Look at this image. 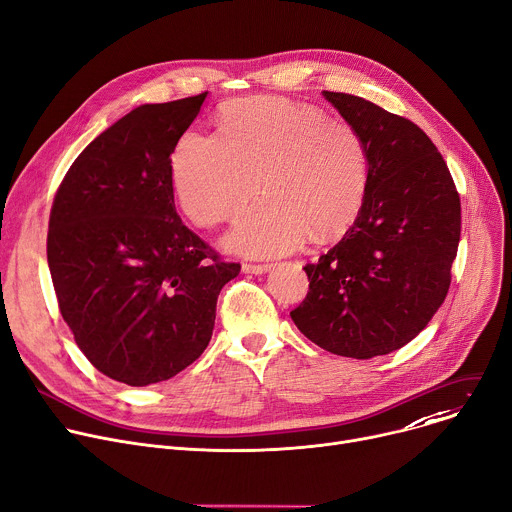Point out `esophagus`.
<instances>
[{
	"label": "esophagus",
	"instance_id": "1",
	"mask_svg": "<svg viewBox=\"0 0 512 512\" xmlns=\"http://www.w3.org/2000/svg\"><path fill=\"white\" fill-rule=\"evenodd\" d=\"M269 269H271V265H267V263H243L245 274L259 276V274H265V271H269Z\"/></svg>",
	"mask_w": 512,
	"mask_h": 512
}]
</instances>
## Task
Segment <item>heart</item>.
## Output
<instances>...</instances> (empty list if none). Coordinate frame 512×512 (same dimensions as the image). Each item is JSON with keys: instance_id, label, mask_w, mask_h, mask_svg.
<instances>
[{"instance_id": "b5f03b06", "label": "heart", "mask_w": 512, "mask_h": 512, "mask_svg": "<svg viewBox=\"0 0 512 512\" xmlns=\"http://www.w3.org/2000/svg\"><path fill=\"white\" fill-rule=\"evenodd\" d=\"M173 185L191 222L234 220L261 189L267 199L228 236V247L271 257L306 236L329 243L358 220L370 183V154L348 121L296 102L255 96L220 113L218 135L187 131L170 158Z\"/></svg>"}]
</instances>
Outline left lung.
<instances>
[{
  "mask_svg": "<svg viewBox=\"0 0 512 512\" xmlns=\"http://www.w3.org/2000/svg\"><path fill=\"white\" fill-rule=\"evenodd\" d=\"M323 96L366 140L370 183L342 241L304 265L309 292L290 317L319 348L366 360L412 342L445 302L461 201L445 158L414 121L354 94Z\"/></svg>",
  "mask_w": 512,
  "mask_h": 512,
  "instance_id": "obj_1",
  "label": "left lung"
}]
</instances>
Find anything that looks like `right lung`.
<instances>
[{"label": "right lung", "mask_w": 512, "mask_h": 512, "mask_svg": "<svg viewBox=\"0 0 512 512\" xmlns=\"http://www.w3.org/2000/svg\"><path fill=\"white\" fill-rule=\"evenodd\" d=\"M206 94L127 113L84 148L53 199L47 261L61 317L90 364L129 387L203 354L218 294L241 271L175 210L170 154Z\"/></svg>", "instance_id": "obj_1"}]
</instances>
